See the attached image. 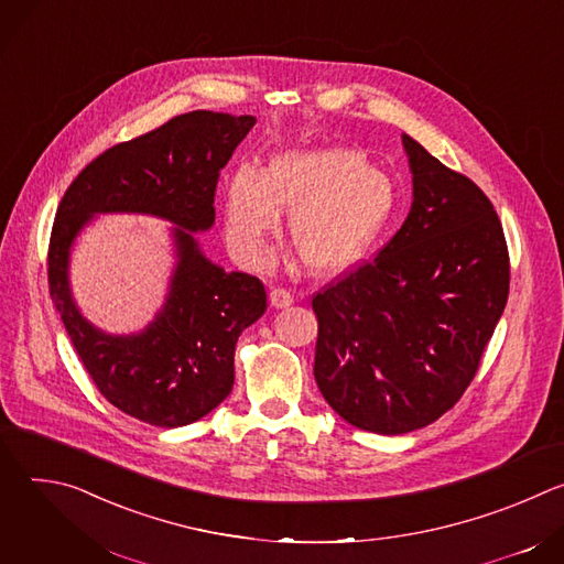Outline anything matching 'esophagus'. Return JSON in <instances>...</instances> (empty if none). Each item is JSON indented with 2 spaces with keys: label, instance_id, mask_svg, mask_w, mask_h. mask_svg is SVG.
<instances>
[{
  "label": "esophagus",
  "instance_id": "1",
  "mask_svg": "<svg viewBox=\"0 0 564 564\" xmlns=\"http://www.w3.org/2000/svg\"><path fill=\"white\" fill-rule=\"evenodd\" d=\"M270 303L274 307H288V305L294 303V294L290 290H285V288H274L270 292Z\"/></svg>",
  "mask_w": 564,
  "mask_h": 564
}]
</instances>
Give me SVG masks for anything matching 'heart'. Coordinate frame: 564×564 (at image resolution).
Returning <instances> with one entry per match:
<instances>
[{"label": "heart", "mask_w": 564, "mask_h": 564, "mask_svg": "<svg viewBox=\"0 0 564 564\" xmlns=\"http://www.w3.org/2000/svg\"><path fill=\"white\" fill-rule=\"evenodd\" d=\"M397 203L388 174L355 149H290L263 172L238 165L225 187V231L234 254L263 261V236L288 212V229L303 261L335 272L359 261L388 225Z\"/></svg>", "instance_id": "heart-1"}]
</instances>
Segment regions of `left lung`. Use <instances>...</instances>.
<instances>
[{"label":"left lung","mask_w":564,"mask_h":564,"mask_svg":"<svg viewBox=\"0 0 564 564\" xmlns=\"http://www.w3.org/2000/svg\"><path fill=\"white\" fill-rule=\"evenodd\" d=\"M413 207L372 261L312 296L314 379L352 426L424 429L473 381L509 299L502 223L468 176L404 135Z\"/></svg>","instance_id":"left-lung-1"}]
</instances>
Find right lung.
<instances>
[{"label": "right lung", "mask_w": 564, "mask_h": 564, "mask_svg": "<svg viewBox=\"0 0 564 564\" xmlns=\"http://www.w3.org/2000/svg\"><path fill=\"white\" fill-rule=\"evenodd\" d=\"M254 124V116H176L100 153L59 200L48 243L51 299L100 394L144 424L176 429L214 411L231 392L240 333L268 307L257 276L227 274L200 254L192 234L212 227L220 170ZM102 210L153 213L180 225V265L169 303L140 336L96 332L69 299V246L88 218Z\"/></svg>", "instance_id": "right-lung-1"}]
</instances>
